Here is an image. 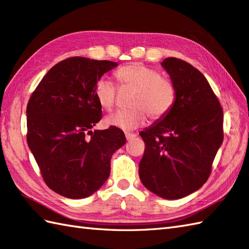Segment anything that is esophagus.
I'll return each instance as SVG.
<instances>
[{
	"mask_svg": "<svg viewBox=\"0 0 249 249\" xmlns=\"http://www.w3.org/2000/svg\"><path fill=\"white\" fill-rule=\"evenodd\" d=\"M125 136H126V139H127V140L134 139L135 137H136V135H135V134H131V133H126V134H125Z\"/></svg>",
	"mask_w": 249,
	"mask_h": 249,
	"instance_id": "esophagus-1",
	"label": "esophagus"
}]
</instances>
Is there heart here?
<instances>
[{
  "instance_id": "b5f03b06",
  "label": "heart",
  "mask_w": 249,
  "mask_h": 249,
  "mask_svg": "<svg viewBox=\"0 0 249 249\" xmlns=\"http://www.w3.org/2000/svg\"><path fill=\"white\" fill-rule=\"evenodd\" d=\"M120 87L133 89L131 109L120 110L105 120L106 124L125 131L141 127L146 114L152 120H160L170 112L177 100L174 83L153 68L140 63H130L114 72ZM94 95L103 109L112 110L116 98V88L112 82L100 78L95 83Z\"/></svg>"
}]
</instances>
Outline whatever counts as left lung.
I'll return each mask as SVG.
<instances>
[{"label": "left lung", "instance_id": "1", "mask_svg": "<svg viewBox=\"0 0 249 249\" xmlns=\"http://www.w3.org/2000/svg\"><path fill=\"white\" fill-rule=\"evenodd\" d=\"M177 88V100L165 118L142 130V184L165 199H181L208 181L224 140V112L205 77L177 57L161 62Z\"/></svg>", "mask_w": 249, "mask_h": 249}]
</instances>
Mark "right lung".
<instances>
[{
	"mask_svg": "<svg viewBox=\"0 0 249 249\" xmlns=\"http://www.w3.org/2000/svg\"><path fill=\"white\" fill-rule=\"evenodd\" d=\"M115 62L72 56L41 79L26 107V140L45 183L63 197L82 199L110 174L113 153L126 143L123 130H92L102 119L95 83Z\"/></svg>",
	"mask_w": 249,
	"mask_h": 249,
	"instance_id": "right-lung-1",
	"label": "right lung"
}]
</instances>
